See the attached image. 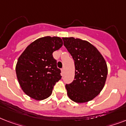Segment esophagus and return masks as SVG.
I'll return each instance as SVG.
<instances>
[{"label":"esophagus","mask_w":126,"mask_h":126,"mask_svg":"<svg viewBox=\"0 0 126 126\" xmlns=\"http://www.w3.org/2000/svg\"><path fill=\"white\" fill-rule=\"evenodd\" d=\"M64 73H65V69L63 68V69H61V73H62V75H63V74H64Z\"/></svg>","instance_id":"34e87169"}]
</instances>
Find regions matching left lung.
<instances>
[{"label": "left lung", "instance_id": "obj_1", "mask_svg": "<svg viewBox=\"0 0 126 126\" xmlns=\"http://www.w3.org/2000/svg\"><path fill=\"white\" fill-rule=\"evenodd\" d=\"M75 61V80L66 84L69 97L76 103L90 101L103 88L107 77L106 61L98 49L86 40L62 38Z\"/></svg>", "mask_w": 126, "mask_h": 126}]
</instances>
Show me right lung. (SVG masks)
Here are the masks:
<instances>
[{"mask_svg":"<svg viewBox=\"0 0 126 126\" xmlns=\"http://www.w3.org/2000/svg\"><path fill=\"white\" fill-rule=\"evenodd\" d=\"M62 46L61 38L45 36L29 44L19 56L16 72L21 88L27 95L36 100L51 95L54 85L61 79L53 52Z\"/></svg>","mask_w":126,"mask_h":126,"instance_id":"right-lung-1","label":"right lung"}]
</instances>
